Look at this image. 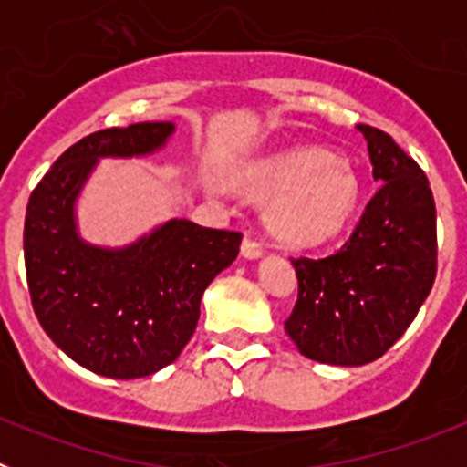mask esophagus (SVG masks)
Returning <instances> with one entry per match:
<instances>
[{
    "instance_id": "obj_1",
    "label": "esophagus",
    "mask_w": 467,
    "mask_h": 467,
    "mask_svg": "<svg viewBox=\"0 0 467 467\" xmlns=\"http://www.w3.org/2000/svg\"><path fill=\"white\" fill-rule=\"evenodd\" d=\"M241 253L245 259H259L264 254V245L259 241H254V238L245 236V241L241 245Z\"/></svg>"
}]
</instances>
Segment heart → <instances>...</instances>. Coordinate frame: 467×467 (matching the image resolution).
Returning a JSON list of instances; mask_svg holds the SVG:
<instances>
[{
    "label": "heart",
    "instance_id": "1",
    "mask_svg": "<svg viewBox=\"0 0 467 467\" xmlns=\"http://www.w3.org/2000/svg\"><path fill=\"white\" fill-rule=\"evenodd\" d=\"M253 198H271L266 222L290 245H323L350 224L360 201V180L348 161L306 147L266 159L241 177Z\"/></svg>",
    "mask_w": 467,
    "mask_h": 467
}]
</instances>
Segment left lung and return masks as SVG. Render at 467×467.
<instances>
[{"label": "left lung", "instance_id": "8db88e82", "mask_svg": "<svg viewBox=\"0 0 467 467\" xmlns=\"http://www.w3.org/2000/svg\"><path fill=\"white\" fill-rule=\"evenodd\" d=\"M381 187L353 236L325 259H295L299 296L285 320L301 356L323 365L377 360L407 332L437 274L435 201L426 172L390 135L358 126Z\"/></svg>", "mask_w": 467, "mask_h": 467}]
</instances>
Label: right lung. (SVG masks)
Returning <instances> with one entry per match:
<instances>
[{
  "label": "right lung",
  "mask_w": 467,
  "mask_h": 467,
  "mask_svg": "<svg viewBox=\"0 0 467 467\" xmlns=\"http://www.w3.org/2000/svg\"><path fill=\"white\" fill-rule=\"evenodd\" d=\"M175 123L107 128L72 144L32 192L25 271L44 332L77 365L140 379L177 360L201 316V296L238 257L241 234L168 220L123 247L84 241L77 201L100 159L163 150Z\"/></svg>",
  "instance_id": "1"
}]
</instances>
